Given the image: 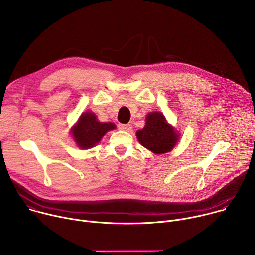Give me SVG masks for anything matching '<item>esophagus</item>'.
Segmentation results:
<instances>
[{
  "label": "esophagus",
  "mask_w": 255,
  "mask_h": 255,
  "mask_svg": "<svg viewBox=\"0 0 255 255\" xmlns=\"http://www.w3.org/2000/svg\"><path fill=\"white\" fill-rule=\"evenodd\" d=\"M119 129L123 131H130L132 129L131 124H119Z\"/></svg>",
  "instance_id": "obj_1"
}]
</instances>
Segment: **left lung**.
<instances>
[{
	"mask_svg": "<svg viewBox=\"0 0 255 255\" xmlns=\"http://www.w3.org/2000/svg\"><path fill=\"white\" fill-rule=\"evenodd\" d=\"M136 136L142 146L155 154L169 152L179 138L161 112H150L146 116L145 126L136 132Z\"/></svg>",
	"mask_w": 255,
	"mask_h": 255,
	"instance_id": "left-lung-1",
	"label": "left lung"
}]
</instances>
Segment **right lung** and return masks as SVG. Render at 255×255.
<instances>
[{
    "mask_svg": "<svg viewBox=\"0 0 255 255\" xmlns=\"http://www.w3.org/2000/svg\"><path fill=\"white\" fill-rule=\"evenodd\" d=\"M115 128L116 125L114 123L100 122L95 113L88 111L81 115L70 132L80 148L89 149L97 145L107 132Z\"/></svg>",
    "mask_w": 255,
    "mask_h": 255,
    "instance_id": "right-lung-1",
    "label": "right lung"
}]
</instances>
